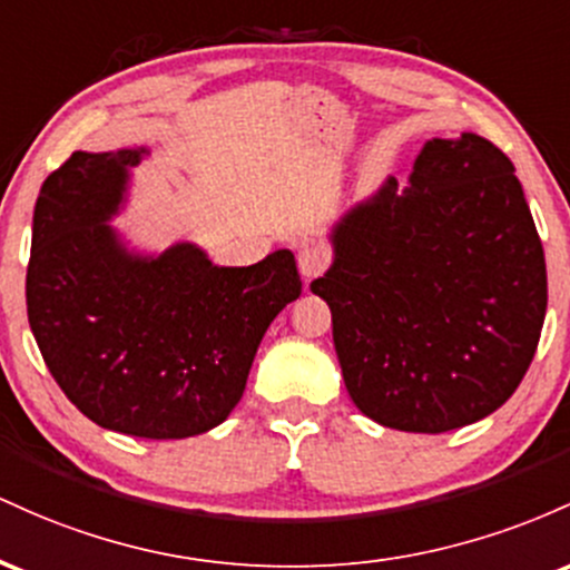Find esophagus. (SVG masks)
<instances>
[{
	"label": "esophagus",
	"instance_id": "34e87169",
	"mask_svg": "<svg viewBox=\"0 0 570 570\" xmlns=\"http://www.w3.org/2000/svg\"><path fill=\"white\" fill-rule=\"evenodd\" d=\"M325 266H328V250H325V247L304 245L302 250H298V272H302L304 279L323 274Z\"/></svg>",
	"mask_w": 570,
	"mask_h": 570
}]
</instances>
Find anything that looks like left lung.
Returning a JSON list of instances; mask_svg holds the SVG:
<instances>
[{"label":"left lung","mask_w":570,"mask_h":570,"mask_svg":"<svg viewBox=\"0 0 570 570\" xmlns=\"http://www.w3.org/2000/svg\"><path fill=\"white\" fill-rule=\"evenodd\" d=\"M312 283L350 399L374 423L444 433L520 387L547 315V264L514 164L479 134L428 139L331 232Z\"/></svg>","instance_id":"left-lung-1"}]
</instances>
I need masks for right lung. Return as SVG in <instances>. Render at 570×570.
<instances>
[{"label": "right lung", "instance_id": "1", "mask_svg": "<svg viewBox=\"0 0 570 570\" xmlns=\"http://www.w3.org/2000/svg\"><path fill=\"white\" fill-rule=\"evenodd\" d=\"M147 147L72 153L42 183L31 226V334L69 401L107 431L188 439L213 431L245 393L272 320L302 296L291 250L215 266L177 242L129 250L118 215Z\"/></svg>", "mask_w": 570, "mask_h": 570}]
</instances>
